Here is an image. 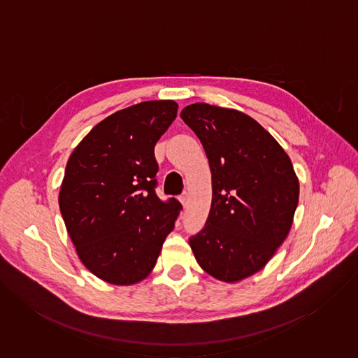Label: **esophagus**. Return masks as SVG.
Instances as JSON below:
<instances>
[{
  "instance_id": "esophagus-1",
  "label": "esophagus",
  "mask_w": 358,
  "mask_h": 358,
  "mask_svg": "<svg viewBox=\"0 0 358 358\" xmlns=\"http://www.w3.org/2000/svg\"><path fill=\"white\" fill-rule=\"evenodd\" d=\"M180 201L182 203V207H187V202H188V194L184 192L181 196H180Z\"/></svg>"
}]
</instances>
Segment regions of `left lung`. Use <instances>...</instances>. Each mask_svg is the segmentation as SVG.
Masks as SVG:
<instances>
[{
    "instance_id": "8db88e82",
    "label": "left lung",
    "mask_w": 358,
    "mask_h": 358,
    "mask_svg": "<svg viewBox=\"0 0 358 358\" xmlns=\"http://www.w3.org/2000/svg\"><path fill=\"white\" fill-rule=\"evenodd\" d=\"M208 157L213 202L189 238L198 265L234 283L259 272L283 243L299 202V180L282 145L250 116L208 103L182 109Z\"/></svg>"
}]
</instances>
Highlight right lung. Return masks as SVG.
<instances>
[{
    "mask_svg": "<svg viewBox=\"0 0 358 358\" xmlns=\"http://www.w3.org/2000/svg\"><path fill=\"white\" fill-rule=\"evenodd\" d=\"M174 100H148L97 123L75 147L59 208L82 264L117 286L145 279L181 211L155 188V145L177 116Z\"/></svg>",
    "mask_w": 358,
    "mask_h": 358,
    "instance_id": "right-lung-1",
    "label": "right lung"
}]
</instances>
